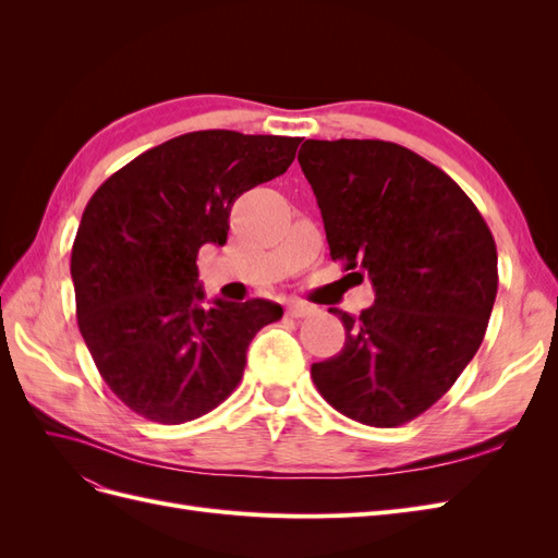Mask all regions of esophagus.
I'll return each mask as SVG.
<instances>
[{
    "mask_svg": "<svg viewBox=\"0 0 558 558\" xmlns=\"http://www.w3.org/2000/svg\"><path fill=\"white\" fill-rule=\"evenodd\" d=\"M314 310L307 305V302H291L289 305V310H286V314H289L291 318H305V316H310Z\"/></svg>",
    "mask_w": 558,
    "mask_h": 558,
    "instance_id": "obj_1",
    "label": "esophagus"
}]
</instances>
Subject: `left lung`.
I'll return each mask as SVG.
<instances>
[{
	"label": "left lung",
	"instance_id": "obj_1",
	"mask_svg": "<svg viewBox=\"0 0 558 558\" xmlns=\"http://www.w3.org/2000/svg\"><path fill=\"white\" fill-rule=\"evenodd\" d=\"M298 162L324 216L332 260L375 289L344 324L340 353L312 365L344 416L393 428L440 400L475 356L498 291L494 234L461 185L381 140H307Z\"/></svg>",
	"mask_w": 558,
	"mask_h": 558
}]
</instances>
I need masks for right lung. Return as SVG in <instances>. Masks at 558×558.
I'll list each match as a JSON object with an SVG mask.
<instances>
[{"label": "right lung", "instance_id": "obj_1", "mask_svg": "<svg viewBox=\"0 0 558 558\" xmlns=\"http://www.w3.org/2000/svg\"><path fill=\"white\" fill-rule=\"evenodd\" d=\"M300 137L199 130L111 174L72 246L78 330L111 391L158 424H183L238 388L246 349L283 310L269 300L202 307L197 253L223 246L230 209L289 170Z\"/></svg>", "mask_w": 558, "mask_h": 558}]
</instances>
